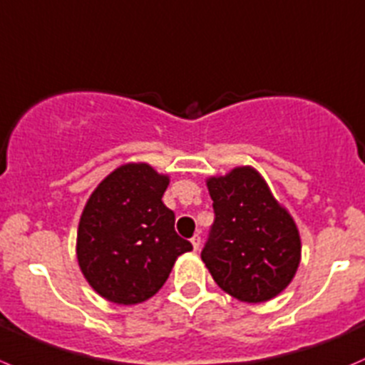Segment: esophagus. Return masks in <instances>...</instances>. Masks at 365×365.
<instances>
[{"label":"esophagus","mask_w":365,"mask_h":365,"mask_svg":"<svg viewBox=\"0 0 365 365\" xmlns=\"http://www.w3.org/2000/svg\"><path fill=\"white\" fill-rule=\"evenodd\" d=\"M190 241L191 245H193V250H198V248H200V236H198V234H195Z\"/></svg>","instance_id":"obj_1"}]
</instances>
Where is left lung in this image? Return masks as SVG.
Returning <instances> with one entry per match:
<instances>
[{"label":"left lung","mask_w":365,"mask_h":365,"mask_svg":"<svg viewBox=\"0 0 365 365\" xmlns=\"http://www.w3.org/2000/svg\"><path fill=\"white\" fill-rule=\"evenodd\" d=\"M215 209L202 261L227 294L262 304L297 275L302 240L291 212L250 165L205 179Z\"/></svg>","instance_id":"1"}]
</instances>
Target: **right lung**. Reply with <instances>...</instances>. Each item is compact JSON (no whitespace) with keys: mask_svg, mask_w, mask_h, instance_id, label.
<instances>
[{"mask_svg":"<svg viewBox=\"0 0 365 365\" xmlns=\"http://www.w3.org/2000/svg\"><path fill=\"white\" fill-rule=\"evenodd\" d=\"M170 175L149 163H125L106 175L83 207L76 257L104 300L136 305L163 287L179 255L193 250L178 236L163 204Z\"/></svg>","mask_w":365,"mask_h":365,"instance_id":"obj_1","label":"right lung"}]
</instances>
